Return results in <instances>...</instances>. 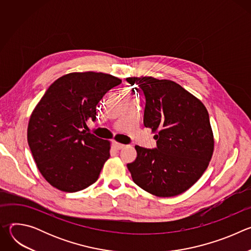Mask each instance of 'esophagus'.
I'll return each mask as SVG.
<instances>
[{
  "instance_id": "esophagus-1",
  "label": "esophagus",
  "mask_w": 251,
  "mask_h": 251,
  "mask_svg": "<svg viewBox=\"0 0 251 251\" xmlns=\"http://www.w3.org/2000/svg\"><path fill=\"white\" fill-rule=\"evenodd\" d=\"M113 146H114V148L115 149H117V150H120V149H122V148H124V144H121V143H117V142H114L113 143Z\"/></svg>"
}]
</instances>
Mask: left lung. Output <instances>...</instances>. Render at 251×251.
Returning a JSON list of instances; mask_svg holds the SVG:
<instances>
[{
	"mask_svg": "<svg viewBox=\"0 0 251 251\" xmlns=\"http://www.w3.org/2000/svg\"><path fill=\"white\" fill-rule=\"evenodd\" d=\"M144 92V126L157 133V148L135 146L137 158L127 164L141 189L162 198L189 190L206 170L213 153V134L204 105L172 80L128 77ZM136 88V87H135Z\"/></svg>",
	"mask_w": 251,
	"mask_h": 251,
	"instance_id": "obj_1",
	"label": "left lung"
}]
</instances>
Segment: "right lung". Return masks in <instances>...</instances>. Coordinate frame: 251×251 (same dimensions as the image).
<instances>
[{"mask_svg": "<svg viewBox=\"0 0 251 251\" xmlns=\"http://www.w3.org/2000/svg\"><path fill=\"white\" fill-rule=\"evenodd\" d=\"M121 79L102 73H73L56 79L33 109L27 143L39 171L57 190L75 193L94 184L110 157V142L87 133L96 105Z\"/></svg>", "mask_w": 251, "mask_h": 251, "instance_id": "1", "label": "right lung"}]
</instances>
